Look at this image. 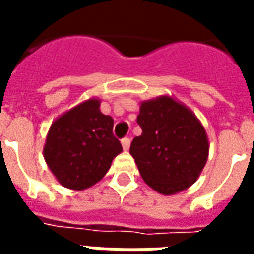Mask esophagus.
<instances>
[{
    "label": "esophagus",
    "instance_id": "esophagus-1",
    "mask_svg": "<svg viewBox=\"0 0 254 254\" xmlns=\"http://www.w3.org/2000/svg\"><path fill=\"white\" fill-rule=\"evenodd\" d=\"M121 145H123L124 150H125V151L129 150V147H130V139H129V138L121 139Z\"/></svg>",
    "mask_w": 254,
    "mask_h": 254
}]
</instances>
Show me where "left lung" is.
Segmentation results:
<instances>
[{"label": "left lung", "instance_id": "obj_1", "mask_svg": "<svg viewBox=\"0 0 254 254\" xmlns=\"http://www.w3.org/2000/svg\"><path fill=\"white\" fill-rule=\"evenodd\" d=\"M137 123L142 134L130 145V155L149 187L175 195L197 181L209 153L203 124L187 105L162 95L139 104Z\"/></svg>", "mask_w": 254, "mask_h": 254}]
</instances>
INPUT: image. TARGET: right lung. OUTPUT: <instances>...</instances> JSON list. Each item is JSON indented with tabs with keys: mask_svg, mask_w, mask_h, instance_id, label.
<instances>
[{
	"mask_svg": "<svg viewBox=\"0 0 254 254\" xmlns=\"http://www.w3.org/2000/svg\"><path fill=\"white\" fill-rule=\"evenodd\" d=\"M91 97L55 119L46 135L43 157L54 178L73 191L89 189L111 169L123 151L113 137V119Z\"/></svg>",
	"mask_w": 254,
	"mask_h": 254,
	"instance_id": "add662e5",
	"label": "right lung"
}]
</instances>
